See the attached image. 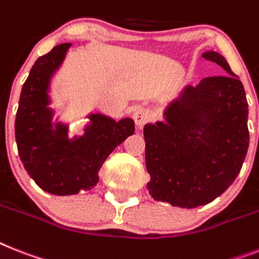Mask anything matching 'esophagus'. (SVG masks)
Here are the masks:
<instances>
[{
    "instance_id": "34e87169",
    "label": "esophagus",
    "mask_w": 259,
    "mask_h": 259,
    "mask_svg": "<svg viewBox=\"0 0 259 259\" xmlns=\"http://www.w3.org/2000/svg\"><path fill=\"white\" fill-rule=\"evenodd\" d=\"M134 120L139 128H142L149 120L148 111L145 110V108H138L134 112Z\"/></svg>"
}]
</instances>
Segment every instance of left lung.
Instances as JSON below:
<instances>
[{
  "instance_id": "obj_1",
  "label": "left lung",
  "mask_w": 259,
  "mask_h": 259,
  "mask_svg": "<svg viewBox=\"0 0 259 259\" xmlns=\"http://www.w3.org/2000/svg\"><path fill=\"white\" fill-rule=\"evenodd\" d=\"M202 57L228 74L187 87L165 111V123L144 127L149 194L180 208L206 205L224 193L249 148L242 82L221 54L208 51Z\"/></svg>"
}]
</instances>
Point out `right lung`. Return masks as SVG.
<instances>
[{"instance_id":"right-lung-1","label":"right lung","mask_w":259,"mask_h":259,"mask_svg":"<svg viewBox=\"0 0 259 259\" xmlns=\"http://www.w3.org/2000/svg\"><path fill=\"white\" fill-rule=\"evenodd\" d=\"M71 44L55 46L35 61L23 83L16 115V142L19 159L40 189L57 196L90 191L99 181V169L110 153L135 132L125 117L115 121L91 115V125L80 138L70 140L67 127H51L48 89L51 74L65 58Z\"/></svg>"}]
</instances>
